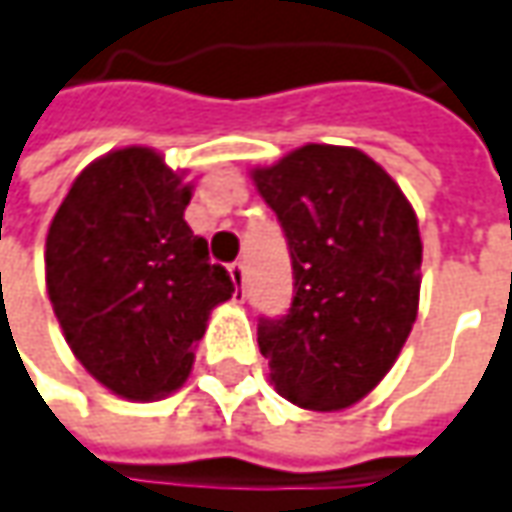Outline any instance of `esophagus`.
<instances>
[{"label":"esophagus","instance_id":"esophagus-1","mask_svg":"<svg viewBox=\"0 0 512 512\" xmlns=\"http://www.w3.org/2000/svg\"><path fill=\"white\" fill-rule=\"evenodd\" d=\"M227 270H230V279H233V285H236L233 299L242 302V299H245V265H242V262H233Z\"/></svg>","mask_w":512,"mask_h":512}]
</instances>
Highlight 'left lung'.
<instances>
[{
	"instance_id": "obj_1",
	"label": "left lung",
	"mask_w": 512,
	"mask_h": 512,
	"mask_svg": "<svg viewBox=\"0 0 512 512\" xmlns=\"http://www.w3.org/2000/svg\"><path fill=\"white\" fill-rule=\"evenodd\" d=\"M293 265L285 316L259 319L270 384L307 410H342L393 367L419 310L422 239L399 185L356 148L305 145L253 170Z\"/></svg>"
}]
</instances>
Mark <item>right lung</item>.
<instances>
[{
	"label": "right lung",
	"instance_id": "obj_1",
	"mask_svg": "<svg viewBox=\"0 0 512 512\" xmlns=\"http://www.w3.org/2000/svg\"><path fill=\"white\" fill-rule=\"evenodd\" d=\"M190 185L148 148L113 150L76 176L48 230V296L96 382L150 402L185 382L210 310L233 279L185 222Z\"/></svg>",
	"mask_w": 512,
	"mask_h": 512
}]
</instances>
